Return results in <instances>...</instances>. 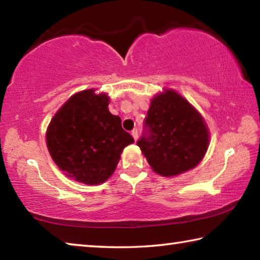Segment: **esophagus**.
<instances>
[{"mask_svg": "<svg viewBox=\"0 0 260 260\" xmlns=\"http://www.w3.org/2000/svg\"><path fill=\"white\" fill-rule=\"evenodd\" d=\"M132 136H133V138H134V140L136 141V140H138V136H139V134H138V129H136V128H134L133 131H132Z\"/></svg>", "mask_w": 260, "mask_h": 260, "instance_id": "1", "label": "esophagus"}]
</instances>
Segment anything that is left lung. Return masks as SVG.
I'll use <instances>...</instances> for the list:
<instances>
[{
    "label": "left lung",
    "mask_w": 260,
    "mask_h": 260,
    "mask_svg": "<svg viewBox=\"0 0 260 260\" xmlns=\"http://www.w3.org/2000/svg\"><path fill=\"white\" fill-rule=\"evenodd\" d=\"M136 144L156 173L173 177L202 160L209 147V132L189 102L174 90H166L151 101Z\"/></svg>",
    "instance_id": "left-lung-1"
}]
</instances>
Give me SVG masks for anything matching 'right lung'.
<instances>
[{
  "instance_id": "1",
  "label": "right lung",
  "mask_w": 260,
  "mask_h": 260,
  "mask_svg": "<svg viewBox=\"0 0 260 260\" xmlns=\"http://www.w3.org/2000/svg\"><path fill=\"white\" fill-rule=\"evenodd\" d=\"M108 105L105 94L95 95L94 89L80 91L57 111L48 127L51 158L79 182L99 184L108 180L124 148L134 142Z\"/></svg>"
}]
</instances>
